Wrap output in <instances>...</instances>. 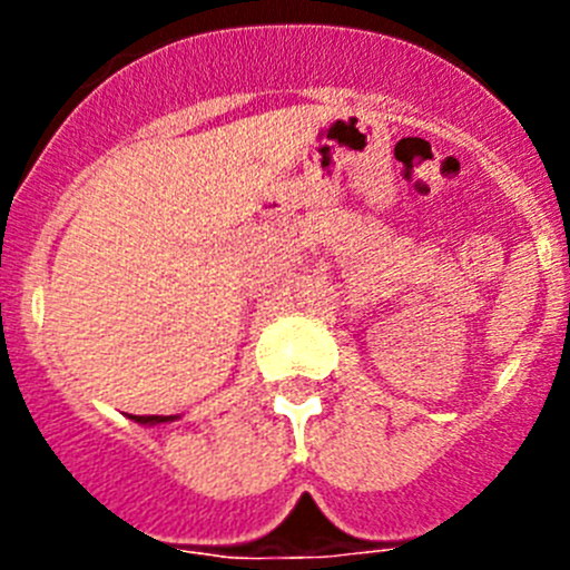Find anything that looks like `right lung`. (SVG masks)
Segmentation results:
<instances>
[{"instance_id": "obj_1", "label": "right lung", "mask_w": 570, "mask_h": 570, "mask_svg": "<svg viewBox=\"0 0 570 570\" xmlns=\"http://www.w3.org/2000/svg\"><path fill=\"white\" fill-rule=\"evenodd\" d=\"M130 420L139 425H159V422H174L176 416H130Z\"/></svg>"}]
</instances>
